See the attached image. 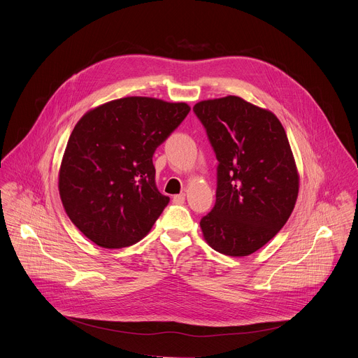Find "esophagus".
<instances>
[{
	"label": "esophagus",
	"instance_id": "obj_1",
	"mask_svg": "<svg viewBox=\"0 0 358 358\" xmlns=\"http://www.w3.org/2000/svg\"><path fill=\"white\" fill-rule=\"evenodd\" d=\"M184 201H185V195L184 194H178V195L173 196V202L177 203V206H180V203H184Z\"/></svg>",
	"mask_w": 358,
	"mask_h": 358
}]
</instances>
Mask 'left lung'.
<instances>
[{"mask_svg": "<svg viewBox=\"0 0 358 358\" xmlns=\"http://www.w3.org/2000/svg\"><path fill=\"white\" fill-rule=\"evenodd\" d=\"M194 113L218 160L215 206L199 225L208 245L248 257L287 222L299 174L286 131L269 110L238 96L202 100Z\"/></svg>", "mask_w": 358, "mask_h": 358, "instance_id": "left-lung-1", "label": "left lung"}]
</instances>
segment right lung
Listing matches in <instances>:
<instances>
[{
	"label": "right lung",
	"mask_w": 358,
	"mask_h": 358,
	"mask_svg": "<svg viewBox=\"0 0 358 358\" xmlns=\"http://www.w3.org/2000/svg\"><path fill=\"white\" fill-rule=\"evenodd\" d=\"M187 103L130 96L76 123L59 169V195L75 227L101 248L143 239L170 198L156 185L152 155L181 124Z\"/></svg>",
	"instance_id": "right-lung-1"
}]
</instances>
